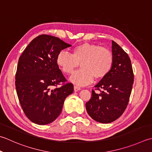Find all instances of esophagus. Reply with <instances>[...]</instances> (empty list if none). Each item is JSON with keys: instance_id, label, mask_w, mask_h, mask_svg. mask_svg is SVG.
I'll use <instances>...</instances> for the list:
<instances>
[{"instance_id": "obj_1", "label": "esophagus", "mask_w": 152, "mask_h": 152, "mask_svg": "<svg viewBox=\"0 0 152 152\" xmlns=\"http://www.w3.org/2000/svg\"><path fill=\"white\" fill-rule=\"evenodd\" d=\"M80 90H81V88H80V87H78V86H74V91H79Z\"/></svg>"}]
</instances>
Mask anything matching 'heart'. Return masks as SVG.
<instances>
[{
    "label": "heart",
    "mask_w": 152,
    "mask_h": 152,
    "mask_svg": "<svg viewBox=\"0 0 152 152\" xmlns=\"http://www.w3.org/2000/svg\"><path fill=\"white\" fill-rule=\"evenodd\" d=\"M56 64L62 72L70 74L81 65L82 69L74 72L70 81L78 86L90 84L94 79L106 76L113 64V55L109 49L89 43H80L74 47L72 54L66 50L58 53Z\"/></svg>",
    "instance_id": "1"
}]
</instances>
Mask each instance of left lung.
Segmentation results:
<instances>
[{
    "mask_svg": "<svg viewBox=\"0 0 152 152\" xmlns=\"http://www.w3.org/2000/svg\"><path fill=\"white\" fill-rule=\"evenodd\" d=\"M113 64L106 76L95 86L100 94L93 90L86 103L88 115L101 123H110L123 115L129 102L134 82L131 61L124 50L112 41Z\"/></svg>",
    "mask_w": 152,
    "mask_h": 152,
    "instance_id": "1",
    "label": "left lung"
}]
</instances>
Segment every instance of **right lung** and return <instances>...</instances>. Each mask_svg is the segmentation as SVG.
<instances>
[{"mask_svg": "<svg viewBox=\"0 0 152 152\" xmlns=\"http://www.w3.org/2000/svg\"><path fill=\"white\" fill-rule=\"evenodd\" d=\"M71 46L56 37L41 35L20 56L16 92L23 112L33 123L45 125L54 121L61 114L65 99L72 94L71 83L52 89L66 81L56 59L59 52Z\"/></svg>", "mask_w": 152, "mask_h": 152, "instance_id": "obj_1", "label": "right lung"}]
</instances>
